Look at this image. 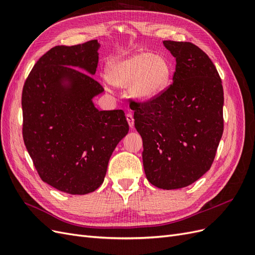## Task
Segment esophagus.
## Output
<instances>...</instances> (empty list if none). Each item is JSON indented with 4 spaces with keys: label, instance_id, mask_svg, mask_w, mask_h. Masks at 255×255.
Instances as JSON below:
<instances>
[{
    "label": "esophagus",
    "instance_id": "obj_1",
    "mask_svg": "<svg viewBox=\"0 0 255 255\" xmlns=\"http://www.w3.org/2000/svg\"><path fill=\"white\" fill-rule=\"evenodd\" d=\"M127 120H128V126H129V128H134V117H133V115L132 114H127Z\"/></svg>",
    "mask_w": 255,
    "mask_h": 255
}]
</instances>
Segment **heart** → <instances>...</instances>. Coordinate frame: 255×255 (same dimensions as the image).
Masks as SVG:
<instances>
[{"label":"heart","mask_w":255,"mask_h":255,"mask_svg":"<svg viewBox=\"0 0 255 255\" xmlns=\"http://www.w3.org/2000/svg\"><path fill=\"white\" fill-rule=\"evenodd\" d=\"M105 78L116 87L129 85L133 99L148 102L159 97L168 87L171 80V67L163 56L138 52L110 63L106 67Z\"/></svg>","instance_id":"heart-1"}]
</instances>
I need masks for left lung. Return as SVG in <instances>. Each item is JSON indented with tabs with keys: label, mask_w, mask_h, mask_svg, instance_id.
Listing matches in <instances>:
<instances>
[{
	"label": "left lung",
	"mask_w": 255,
	"mask_h": 255,
	"mask_svg": "<svg viewBox=\"0 0 255 255\" xmlns=\"http://www.w3.org/2000/svg\"><path fill=\"white\" fill-rule=\"evenodd\" d=\"M175 58L172 84L156 99L130 103L142 138L148 181L186 187L210 170L223 133V88L213 61L190 42L165 40Z\"/></svg>",
	"instance_id": "8db88e82"
}]
</instances>
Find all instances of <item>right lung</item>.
I'll return each instance as SVG.
<instances>
[{"mask_svg":"<svg viewBox=\"0 0 255 255\" xmlns=\"http://www.w3.org/2000/svg\"><path fill=\"white\" fill-rule=\"evenodd\" d=\"M101 43L57 45L35 64L22 91L23 140L41 180L70 195L101 186L112 154L128 133L121 110L99 111L95 80Z\"/></svg>","mask_w":255,"mask_h":255,"instance_id":"1","label":"right lung"}]
</instances>
